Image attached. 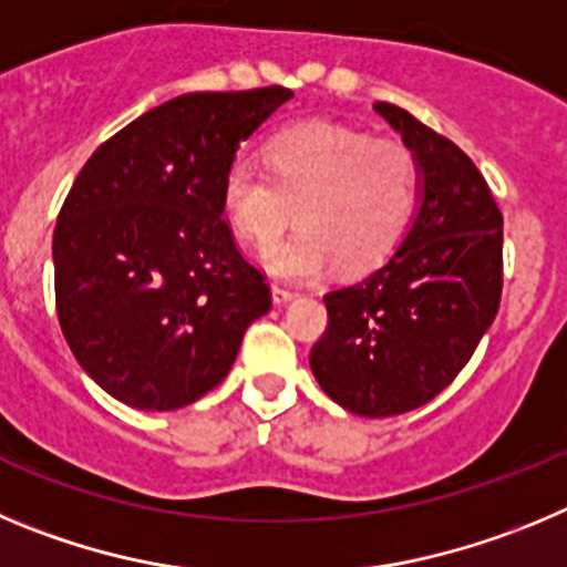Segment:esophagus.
Masks as SVG:
<instances>
[{
	"mask_svg": "<svg viewBox=\"0 0 567 567\" xmlns=\"http://www.w3.org/2000/svg\"><path fill=\"white\" fill-rule=\"evenodd\" d=\"M271 293H274V305H288L290 299H296V290L285 288V285H271Z\"/></svg>",
	"mask_w": 567,
	"mask_h": 567,
	"instance_id": "obj_1",
	"label": "esophagus"
}]
</instances>
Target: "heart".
I'll return each instance as SVG.
<instances>
[{
  "label": "heart",
  "mask_w": 567,
  "mask_h": 567,
  "mask_svg": "<svg viewBox=\"0 0 567 567\" xmlns=\"http://www.w3.org/2000/svg\"><path fill=\"white\" fill-rule=\"evenodd\" d=\"M265 155L268 169L248 157L228 163L220 203L234 231L259 248L271 246L299 206L302 228L262 257L274 277L305 282L336 262L344 274H367L415 223L421 166L410 146L308 121L274 132Z\"/></svg>",
  "instance_id": "b5f03b06"
}]
</instances>
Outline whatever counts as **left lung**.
I'll use <instances>...</instances> for the list:
<instances>
[{
	"label": "left lung",
	"instance_id": "1",
	"mask_svg": "<svg viewBox=\"0 0 567 567\" xmlns=\"http://www.w3.org/2000/svg\"><path fill=\"white\" fill-rule=\"evenodd\" d=\"M421 166L404 243L361 282L330 290L310 370L353 415L386 417L446 390L492 328L503 293V214L472 157L395 104H372Z\"/></svg>",
	"mask_w": 567,
	"mask_h": 567
}]
</instances>
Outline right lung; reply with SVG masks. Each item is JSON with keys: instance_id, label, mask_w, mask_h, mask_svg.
<instances>
[{"instance_id": "add662e5", "label": "right lung", "mask_w": 567, "mask_h": 567, "mask_svg": "<svg viewBox=\"0 0 567 567\" xmlns=\"http://www.w3.org/2000/svg\"><path fill=\"white\" fill-rule=\"evenodd\" d=\"M285 86L188 93L112 135L53 231L61 333L101 390L169 412L220 384L271 288L223 220L220 183Z\"/></svg>"}]
</instances>
